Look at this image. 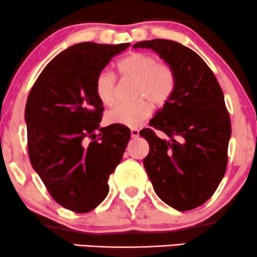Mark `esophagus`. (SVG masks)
<instances>
[{
  "label": "esophagus",
  "instance_id": "obj_1",
  "mask_svg": "<svg viewBox=\"0 0 257 257\" xmlns=\"http://www.w3.org/2000/svg\"><path fill=\"white\" fill-rule=\"evenodd\" d=\"M131 135H132V138H133V139H137V138H139V129H137V128H133V129H131Z\"/></svg>",
  "mask_w": 257,
  "mask_h": 257
}]
</instances>
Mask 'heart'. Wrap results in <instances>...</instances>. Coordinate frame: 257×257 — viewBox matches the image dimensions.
Instances as JSON below:
<instances>
[{
    "mask_svg": "<svg viewBox=\"0 0 257 257\" xmlns=\"http://www.w3.org/2000/svg\"><path fill=\"white\" fill-rule=\"evenodd\" d=\"M120 76L137 79L135 98L133 104H117L106 113V120L111 124L137 128L145 122L151 113L152 104L161 106L169 100L175 88V73L169 65L158 63L157 58L149 53H132L117 64ZM95 93L104 105H111L116 94V79L113 75L102 71L95 79Z\"/></svg>",
    "mask_w": 257,
    "mask_h": 257,
    "instance_id": "obj_1",
    "label": "heart"
}]
</instances>
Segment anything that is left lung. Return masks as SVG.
Here are the masks:
<instances>
[{
  "label": "left lung",
  "mask_w": 257,
  "mask_h": 257,
  "mask_svg": "<svg viewBox=\"0 0 257 257\" xmlns=\"http://www.w3.org/2000/svg\"><path fill=\"white\" fill-rule=\"evenodd\" d=\"M133 48L152 49L175 73L169 100L140 135L150 145L144 159L153 190L179 211L202 205L213 196L226 172L231 119L222 89L205 61L175 41L156 38ZM153 128L169 139L158 138Z\"/></svg>",
  "instance_id": "8db88e82"
}]
</instances>
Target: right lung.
<instances>
[{
    "label": "right lung",
    "mask_w": 257,
    "mask_h": 257,
    "mask_svg": "<svg viewBox=\"0 0 257 257\" xmlns=\"http://www.w3.org/2000/svg\"><path fill=\"white\" fill-rule=\"evenodd\" d=\"M129 46L73 44L44 67L26 101L31 166L55 202L75 213L106 198L108 176L131 139L124 125L100 128L104 107L95 93L99 73Z\"/></svg>",
    "instance_id": "add662e5"
}]
</instances>
